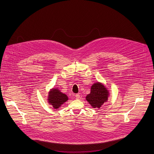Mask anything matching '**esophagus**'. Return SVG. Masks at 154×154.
Returning a JSON list of instances; mask_svg holds the SVG:
<instances>
[{
    "instance_id": "34e87169",
    "label": "esophagus",
    "mask_w": 154,
    "mask_h": 154,
    "mask_svg": "<svg viewBox=\"0 0 154 154\" xmlns=\"http://www.w3.org/2000/svg\"><path fill=\"white\" fill-rule=\"evenodd\" d=\"M75 96V98H76L77 100H79V99H80V94H79V93L76 94Z\"/></svg>"
}]
</instances>
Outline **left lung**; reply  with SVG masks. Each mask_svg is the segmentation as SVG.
<instances>
[{"label":"left lung","instance_id":"obj_1","mask_svg":"<svg viewBox=\"0 0 154 154\" xmlns=\"http://www.w3.org/2000/svg\"><path fill=\"white\" fill-rule=\"evenodd\" d=\"M109 91L103 84L100 82L93 83L91 87L90 93L86 96V100L93 108H100L107 102Z\"/></svg>","mask_w":154,"mask_h":154}]
</instances>
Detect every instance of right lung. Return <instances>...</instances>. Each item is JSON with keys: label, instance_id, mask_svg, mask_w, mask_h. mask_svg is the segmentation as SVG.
<instances>
[{"label": "right lung", "instance_id": "obj_1", "mask_svg": "<svg viewBox=\"0 0 154 154\" xmlns=\"http://www.w3.org/2000/svg\"><path fill=\"white\" fill-rule=\"evenodd\" d=\"M67 100V96L61 92L58 88H52L48 93V102L54 109H59Z\"/></svg>", "mask_w": 154, "mask_h": 154}]
</instances>
